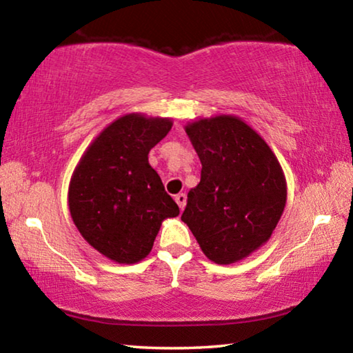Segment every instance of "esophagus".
Instances as JSON below:
<instances>
[{
  "mask_svg": "<svg viewBox=\"0 0 353 353\" xmlns=\"http://www.w3.org/2000/svg\"><path fill=\"white\" fill-rule=\"evenodd\" d=\"M174 199H176V202H177L179 208H181V210H183L185 205H187V196H185L183 193H179V194L174 196Z\"/></svg>",
  "mask_w": 353,
  "mask_h": 353,
  "instance_id": "34e87169",
  "label": "esophagus"
}]
</instances>
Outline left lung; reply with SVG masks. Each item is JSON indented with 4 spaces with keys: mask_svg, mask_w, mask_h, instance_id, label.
I'll return each instance as SVG.
<instances>
[{
    "mask_svg": "<svg viewBox=\"0 0 353 353\" xmlns=\"http://www.w3.org/2000/svg\"><path fill=\"white\" fill-rule=\"evenodd\" d=\"M201 160L182 221L216 265H232L270 241L286 205L282 165L265 139L236 115L185 124Z\"/></svg>",
    "mask_w": 353,
    "mask_h": 353,
    "instance_id": "left-lung-1",
    "label": "left lung"
}]
</instances>
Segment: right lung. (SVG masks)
<instances>
[{
    "mask_svg": "<svg viewBox=\"0 0 353 353\" xmlns=\"http://www.w3.org/2000/svg\"><path fill=\"white\" fill-rule=\"evenodd\" d=\"M171 128V118L126 113L101 130L71 174V219L83 240L110 261H141L163 221L179 214L148 160Z\"/></svg>",
    "mask_w": 353,
    "mask_h": 353,
    "instance_id": "1",
    "label": "right lung"
}]
</instances>
